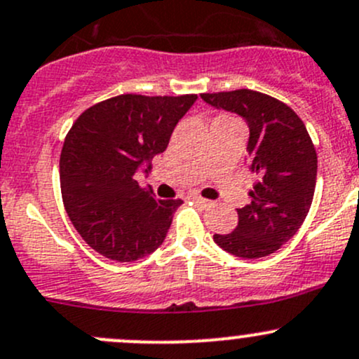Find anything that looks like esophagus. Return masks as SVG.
<instances>
[{"mask_svg":"<svg viewBox=\"0 0 359 359\" xmlns=\"http://www.w3.org/2000/svg\"><path fill=\"white\" fill-rule=\"evenodd\" d=\"M189 199L192 203H196V205H199V206H208L210 205L208 199L201 198V196H198V194H189Z\"/></svg>","mask_w":359,"mask_h":359,"instance_id":"esophagus-1","label":"esophagus"}]
</instances>
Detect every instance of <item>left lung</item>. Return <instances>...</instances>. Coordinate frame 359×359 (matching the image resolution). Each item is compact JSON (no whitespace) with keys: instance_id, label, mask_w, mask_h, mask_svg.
<instances>
[{"instance_id":"obj_1","label":"left lung","mask_w":359,"mask_h":359,"mask_svg":"<svg viewBox=\"0 0 359 359\" xmlns=\"http://www.w3.org/2000/svg\"><path fill=\"white\" fill-rule=\"evenodd\" d=\"M201 97L248 123L246 163L258 177L251 203L237 208V227L215 233L213 241L239 258L269 256L292 239L311 206L318 167L311 137L294 110L263 93L239 89Z\"/></svg>"}]
</instances>
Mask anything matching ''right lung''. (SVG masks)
I'll list each match as a JSON object with an SVG mask.
<instances>
[{"label": "right lung", "instance_id": "add662e5", "mask_svg": "<svg viewBox=\"0 0 359 359\" xmlns=\"http://www.w3.org/2000/svg\"><path fill=\"white\" fill-rule=\"evenodd\" d=\"M196 100L122 94L86 110L67 134L60 156L63 205L82 239L104 258L135 262L163 244L182 201L156 199L135 173L148 175Z\"/></svg>", "mask_w": 359, "mask_h": 359}]
</instances>
